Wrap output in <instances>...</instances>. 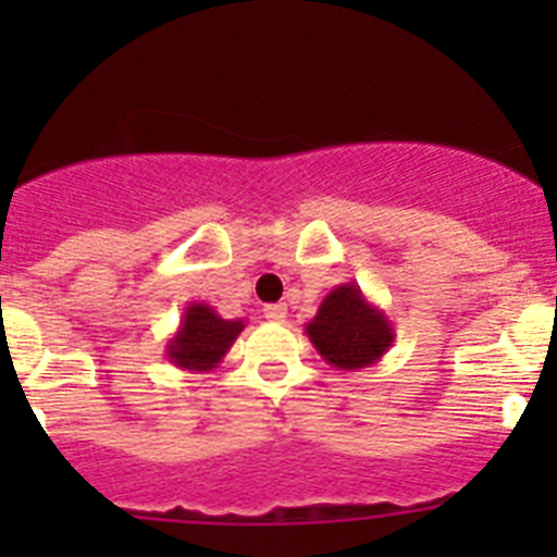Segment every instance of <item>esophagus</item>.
Listing matches in <instances>:
<instances>
[{
	"instance_id": "1",
	"label": "esophagus",
	"mask_w": 557,
	"mask_h": 557,
	"mask_svg": "<svg viewBox=\"0 0 557 557\" xmlns=\"http://www.w3.org/2000/svg\"><path fill=\"white\" fill-rule=\"evenodd\" d=\"M264 318L273 323H284L287 321V307H284V304H268V307H264Z\"/></svg>"
}]
</instances>
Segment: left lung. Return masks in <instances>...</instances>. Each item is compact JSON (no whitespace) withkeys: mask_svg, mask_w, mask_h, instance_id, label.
<instances>
[{"mask_svg":"<svg viewBox=\"0 0 557 557\" xmlns=\"http://www.w3.org/2000/svg\"><path fill=\"white\" fill-rule=\"evenodd\" d=\"M307 334L329 366L359 371L385 357L396 332L387 314L366 298L354 282L337 284L307 323Z\"/></svg>","mask_w":557,"mask_h":557,"instance_id":"1","label":"left lung"}]
</instances>
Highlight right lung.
<instances>
[{
  "label": "right lung",
  "mask_w": 557,
  "mask_h": 557,
  "mask_svg": "<svg viewBox=\"0 0 557 557\" xmlns=\"http://www.w3.org/2000/svg\"><path fill=\"white\" fill-rule=\"evenodd\" d=\"M245 329V321H225L209 304L191 301L184 309L178 332L166 339L164 357L181 371L206 373L218 368L234 339Z\"/></svg>",
  "instance_id": "obj_1"
}]
</instances>
